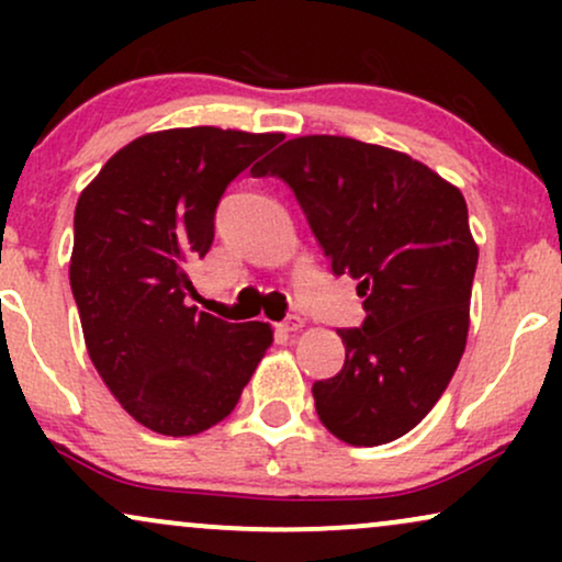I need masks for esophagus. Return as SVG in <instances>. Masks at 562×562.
Instances as JSON below:
<instances>
[{"label": "esophagus", "instance_id": "34e87169", "mask_svg": "<svg viewBox=\"0 0 562 562\" xmlns=\"http://www.w3.org/2000/svg\"><path fill=\"white\" fill-rule=\"evenodd\" d=\"M301 327H303V319L295 317V314H293V317H288L285 322H282L280 330H282V333H299Z\"/></svg>", "mask_w": 562, "mask_h": 562}]
</instances>
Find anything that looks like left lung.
<instances>
[{"label": "left lung", "instance_id": "8db88e82", "mask_svg": "<svg viewBox=\"0 0 562 562\" xmlns=\"http://www.w3.org/2000/svg\"><path fill=\"white\" fill-rule=\"evenodd\" d=\"M285 179L330 256L364 299L362 330H338L344 370L314 383L322 425L351 447L409 434L447 391L470 327L479 245L454 184L391 147L308 134L256 177Z\"/></svg>", "mask_w": 562, "mask_h": 562}]
</instances>
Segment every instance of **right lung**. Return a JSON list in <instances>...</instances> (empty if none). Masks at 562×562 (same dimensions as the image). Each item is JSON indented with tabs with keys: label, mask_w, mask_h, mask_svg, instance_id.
Listing matches in <instances>:
<instances>
[{
	"label": "right lung",
	"mask_w": 562,
	"mask_h": 562,
	"mask_svg": "<svg viewBox=\"0 0 562 562\" xmlns=\"http://www.w3.org/2000/svg\"><path fill=\"white\" fill-rule=\"evenodd\" d=\"M277 142L282 134L164 128L121 147L81 190L70 290L83 344L115 402L153 434L222 423L272 346L269 322H224L184 295L187 269L214 243L218 198Z\"/></svg>",
	"instance_id": "1"
}]
</instances>
